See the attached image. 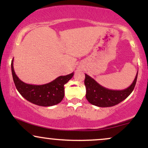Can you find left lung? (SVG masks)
<instances>
[{"instance_id": "left-lung-1", "label": "left lung", "mask_w": 148, "mask_h": 148, "mask_svg": "<svg viewBox=\"0 0 148 148\" xmlns=\"http://www.w3.org/2000/svg\"><path fill=\"white\" fill-rule=\"evenodd\" d=\"M84 84L86 88V99L91 104L99 107H110L125 100L132 92L136 83L138 72L133 83L122 90H110L99 85L94 79L85 74Z\"/></svg>"}]
</instances>
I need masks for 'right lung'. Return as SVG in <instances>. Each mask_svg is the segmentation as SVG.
Masks as SVG:
<instances>
[{"instance_id":"obj_1","label":"right lung","mask_w":148,"mask_h":148,"mask_svg":"<svg viewBox=\"0 0 148 148\" xmlns=\"http://www.w3.org/2000/svg\"><path fill=\"white\" fill-rule=\"evenodd\" d=\"M13 61L11 68L13 80L18 92L22 97L34 104L41 106H51L59 103L64 95V85L72 78L74 72L66 76H60L51 82L44 85L25 84L15 74Z\"/></svg>"}]
</instances>
